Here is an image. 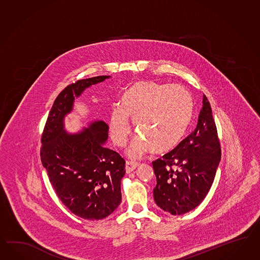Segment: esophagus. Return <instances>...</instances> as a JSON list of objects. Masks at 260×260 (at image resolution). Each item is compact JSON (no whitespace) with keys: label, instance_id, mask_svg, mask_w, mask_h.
I'll return each mask as SVG.
<instances>
[{"label":"esophagus","instance_id":"1","mask_svg":"<svg viewBox=\"0 0 260 260\" xmlns=\"http://www.w3.org/2000/svg\"><path fill=\"white\" fill-rule=\"evenodd\" d=\"M138 164L137 162H134V161H128L127 160L126 161V166H125V169H126V173L127 174H129V173H132L133 170H135L136 168H137V166H138Z\"/></svg>","mask_w":260,"mask_h":260}]
</instances>
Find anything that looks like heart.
I'll return each mask as SVG.
<instances>
[{
  "instance_id": "obj_1",
  "label": "heart",
  "mask_w": 260,
  "mask_h": 260,
  "mask_svg": "<svg viewBox=\"0 0 260 260\" xmlns=\"http://www.w3.org/2000/svg\"><path fill=\"white\" fill-rule=\"evenodd\" d=\"M191 110V98L183 86L137 82L125 91L121 106L111 110V137L116 146H125L132 119L140 136L127 148V155L136 158L150 150L166 154L181 142Z\"/></svg>"
}]
</instances>
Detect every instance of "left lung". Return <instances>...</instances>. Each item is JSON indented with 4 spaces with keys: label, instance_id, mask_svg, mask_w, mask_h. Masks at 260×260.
Masks as SVG:
<instances>
[{
    "label": "left lung",
    "instance_id": "left-lung-1",
    "mask_svg": "<svg viewBox=\"0 0 260 260\" xmlns=\"http://www.w3.org/2000/svg\"><path fill=\"white\" fill-rule=\"evenodd\" d=\"M221 154L211 107L204 95L196 129L162 159L152 162L156 204L172 215L196 209L210 190Z\"/></svg>",
    "mask_w": 260,
    "mask_h": 260
}]
</instances>
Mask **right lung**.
<instances>
[{"label":"right lung","mask_w":260,"mask_h":260,"mask_svg":"<svg viewBox=\"0 0 260 260\" xmlns=\"http://www.w3.org/2000/svg\"><path fill=\"white\" fill-rule=\"evenodd\" d=\"M110 77L79 80L63 89L41 137V161L57 197L72 213L87 220L103 219L119 206L125 160L104 146L109 131L104 121H93L80 133H69L63 119L72 111L75 98Z\"/></svg>","instance_id":"right-lung-1"}]
</instances>
